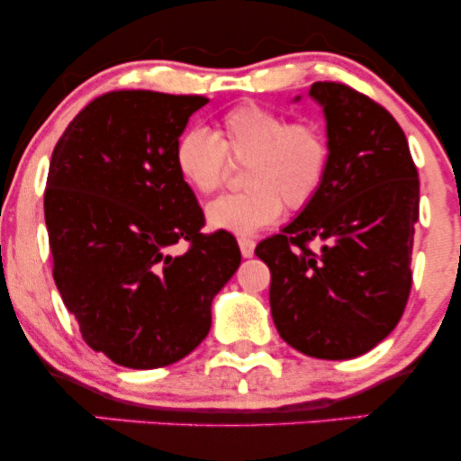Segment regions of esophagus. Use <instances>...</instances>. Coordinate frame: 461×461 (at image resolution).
I'll use <instances>...</instances> for the list:
<instances>
[{
    "mask_svg": "<svg viewBox=\"0 0 461 461\" xmlns=\"http://www.w3.org/2000/svg\"><path fill=\"white\" fill-rule=\"evenodd\" d=\"M238 247H240L242 256L251 258V256H253V249H256V242H253V238L240 236V238H238Z\"/></svg>",
    "mask_w": 461,
    "mask_h": 461,
    "instance_id": "1",
    "label": "esophagus"
}]
</instances>
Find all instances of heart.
<instances>
[{
  "label": "heart",
  "mask_w": 461,
  "mask_h": 461,
  "mask_svg": "<svg viewBox=\"0 0 461 461\" xmlns=\"http://www.w3.org/2000/svg\"><path fill=\"white\" fill-rule=\"evenodd\" d=\"M173 158L179 177L199 194L223 184L230 160L245 162L240 179L247 188L214 199L205 210L210 227L245 236L275 223L284 205L297 212L319 197L331 145L319 123L249 102L227 110L216 134L205 128L184 131Z\"/></svg>",
  "instance_id": "1"
}]
</instances>
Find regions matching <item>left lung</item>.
I'll list each match as a JSON object with an SVG mask.
<instances>
[{
  "label": "left lung",
  "instance_id": "obj_1",
  "mask_svg": "<svg viewBox=\"0 0 461 461\" xmlns=\"http://www.w3.org/2000/svg\"><path fill=\"white\" fill-rule=\"evenodd\" d=\"M331 162L325 186L256 256L271 268L279 336L319 359H351L384 340L411 290L418 171L394 116L342 82H314ZM316 241L320 249H311Z\"/></svg>",
  "mask_w": 461,
  "mask_h": 461
}]
</instances>
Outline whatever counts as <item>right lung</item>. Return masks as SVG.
<instances>
[{"mask_svg": "<svg viewBox=\"0 0 461 461\" xmlns=\"http://www.w3.org/2000/svg\"><path fill=\"white\" fill-rule=\"evenodd\" d=\"M201 95L110 91L51 153L45 225L54 282L84 342L119 366L160 368L208 336L214 294L240 264L230 231L179 177L176 142ZM187 242L182 257L168 254Z\"/></svg>", "mask_w": 461, "mask_h": 461, "instance_id": "obj_1", "label": "right lung"}]
</instances>
